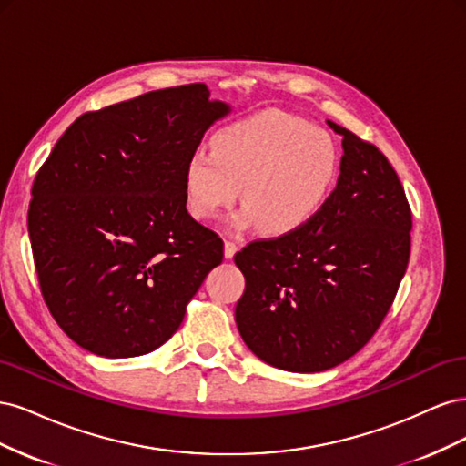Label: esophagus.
Wrapping results in <instances>:
<instances>
[{
	"instance_id": "obj_1",
	"label": "esophagus",
	"mask_w": 466,
	"mask_h": 466,
	"mask_svg": "<svg viewBox=\"0 0 466 466\" xmlns=\"http://www.w3.org/2000/svg\"><path fill=\"white\" fill-rule=\"evenodd\" d=\"M237 248H238V245L235 241H229V238H228V241H225V258H233Z\"/></svg>"
}]
</instances>
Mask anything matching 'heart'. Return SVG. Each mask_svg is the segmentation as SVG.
<instances>
[{"label": "heart", "instance_id": "obj_1", "mask_svg": "<svg viewBox=\"0 0 466 466\" xmlns=\"http://www.w3.org/2000/svg\"><path fill=\"white\" fill-rule=\"evenodd\" d=\"M338 178L332 137L284 112L223 126L211 149H196L182 175L190 216L206 221L231 206L238 188L241 228L255 225L272 237L303 229L329 202Z\"/></svg>", "mask_w": 466, "mask_h": 466}]
</instances>
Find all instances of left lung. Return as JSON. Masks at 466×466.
Listing matches in <instances>:
<instances>
[{"label": "left lung", "mask_w": 466, "mask_h": 466, "mask_svg": "<svg viewBox=\"0 0 466 466\" xmlns=\"http://www.w3.org/2000/svg\"><path fill=\"white\" fill-rule=\"evenodd\" d=\"M344 136L340 177L303 229L248 243L235 255L245 293L237 329L278 370L315 373L346 361L387 317L410 258L412 211L377 146Z\"/></svg>", "instance_id": "8db88e82"}]
</instances>
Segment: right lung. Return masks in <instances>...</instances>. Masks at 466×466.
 <instances>
[{"instance_id":"obj_1","label":"right lung","mask_w":466,"mask_h":466,"mask_svg":"<svg viewBox=\"0 0 466 466\" xmlns=\"http://www.w3.org/2000/svg\"><path fill=\"white\" fill-rule=\"evenodd\" d=\"M229 112L204 83L81 115L38 168L29 237L42 298L76 344L134 358L165 344L223 241L187 209L185 165Z\"/></svg>"}]
</instances>
